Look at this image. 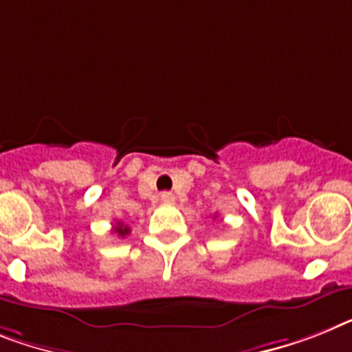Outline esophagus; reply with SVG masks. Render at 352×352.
<instances>
[{
  "label": "esophagus",
  "mask_w": 352,
  "mask_h": 352,
  "mask_svg": "<svg viewBox=\"0 0 352 352\" xmlns=\"http://www.w3.org/2000/svg\"><path fill=\"white\" fill-rule=\"evenodd\" d=\"M162 201L164 203H174V194L173 192H162Z\"/></svg>",
  "instance_id": "obj_1"
}]
</instances>
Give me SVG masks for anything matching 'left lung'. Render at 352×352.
I'll return each mask as SVG.
<instances>
[{"label":"left lung","instance_id":"8db88e82","mask_svg":"<svg viewBox=\"0 0 352 352\" xmlns=\"http://www.w3.org/2000/svg\"><path fill=\"white\" fill-rule=\"evenodd\" d=\"M214 217H216V216H214Z\"/></svg>","mask_w":352,"mask_h":352}]
</instances>
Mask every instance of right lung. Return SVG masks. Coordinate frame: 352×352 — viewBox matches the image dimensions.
<instances>
[{
  "label": "right lung",
  "instance_id": "obj_1",
  "mask_svg": "<svg viewBox=\"0 0 352 352\" xmlns=\"http://www.w3.org/2000/svg\"><path fill=\"white\" fill-rule=\"evenodd\" d=\"M113 232H115L117 235H120V237H126V235L131 232V228L127 225H124L122 221H117V225L113 226Z\"/></svg>",
  "mask_w": 352,
  "mask_h": 352
}]
</instances>
